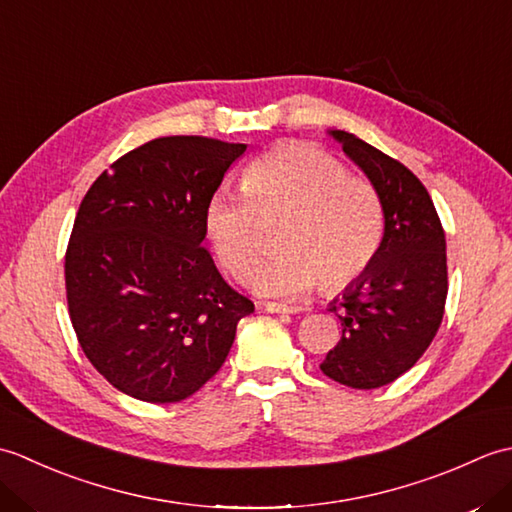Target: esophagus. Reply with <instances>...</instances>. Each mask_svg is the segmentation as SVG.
Returning <instances> with one entry per match:
<instances>
[{
  "instance_id": "esophagus-1",
  "label": "esophagus",
  "mask_w": 512,
  "mask_h": 512,
  "mask_svg": "<svg viewBox=\"0 0 512 512\" xmlns=\"http://www.w3.org/2000/svg\"><path fill=\"white\" fill-rule=\"evenodd\" d=\"M264 310H266V312H273V314H292V312H299L297 306H284V303H275V301L264 303Z\"/></svg>"
}]
</instances>
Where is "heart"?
<instances>
[{"label":"heart","mask_w":512,"mask_h":512,"mask_svg":"<svg viewBox=\"0 0 512 512\" xmlns=\"http://www.w3.org/2000/svg\"><path fill=\"white\" fill-rule=\"evenodd\" d=\"M284 215L279 253L257 270L253 284L268 297H295L319 281L339 292L361 279L383 239V204L374 184L347 173L328 151L286 143L244 171L242 193L217 191L204 209V228L217 259L246 281L262 255L259 220Z\"/></svg>","instance_id":"1"}]
</instances>
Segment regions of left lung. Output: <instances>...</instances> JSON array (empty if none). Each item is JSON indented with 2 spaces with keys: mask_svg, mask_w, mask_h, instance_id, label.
Wrapping results in <instances>:
<instances>
[{
  "mask_svg": "<svg viewBox=\"0 0 512 512\" xmlns=\"http://www.w3.org/2000/svg\"><path fill=\"white\" fill-rule=\"evenodd\" d=\"M332 136L372 180L385 235L367 273L332 303L343 336L321 372L376 389L416 365L438 334L449 292L447 239L429 191L402 162L341 129Z\"/></svg>",
  "mask_w": 512,
  "mask_h": 512,
  "instance_id": "obj_1",
  "label": "left lung"
}]
</instances>
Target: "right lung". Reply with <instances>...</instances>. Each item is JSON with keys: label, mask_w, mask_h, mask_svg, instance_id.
Masks as SVG:
<instances>
[{"label": "right lung", "mask_w": 512, "mask_h": 512, "mask_svg": "<svg viewBox=\"0 0 512 512\" xmlns=\"http://www.w3.org/2000/svg\"><path fill=\"white\" fill-rule=\"evenodd\" d=\"M244 151L206 136L156 138L85 193L65 250L68 312L83 354L127 396L195 394L255 310L202 246L206 202Z\"/></svg>", "instance_id": "obj_1"}]
</instances>
